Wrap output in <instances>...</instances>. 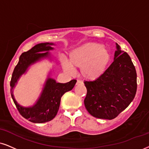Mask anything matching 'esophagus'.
I'll return each instance as SVG.
<instances>
[{"instance_id": "34e87169", "label": "esophagus", "mask_w": 149, "mask_h": 149, "mask_svg": "<svg viewBox=\"0 0 149 149\" xmlns=\"http://www.w3.org/2000/svg\"><path fill=\"white\" fill-rule=\"evenodd\" d=\"M76 84L77 85H79V84H83V82L81 80H78L76 82Z\"/></svg>"}]
</instances>
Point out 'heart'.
<instances>
[{"mask_svg": "<svg viewBox=\"0 0 149 149\" xmlns=\"http://www.w3.org/2000/svg\"><path fill=\"white\" fill-rule=\"evenodd\" d=\"M111 55L108 49L102 45L88 42L73 49L70 54V61L63 56L61 63L66 73H76V69L80 68L81 73L85 78L95 80L104 73L110 63Z\"/></svg>", "mask_w": 149, "mask_h": 149, "instance_id": "heart-1", "label": "heart"}]
</instances>
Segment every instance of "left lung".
Listing matches in <instances>:
<instances>
[{
	"mask_svg": "<svg viewBox=\"0 0 149 149\" xmlns=\"http://www.w3.org/2000/svg\"><path fill=\"white\" fill-rule=\"evenodd\" d=\"M114 61L102 76L85 81L87 93L84 103L92 116L100 119L116 118L134 99L137 73L131 58L116 43Z\"/></svg>",
	"mask_w": 149,
	"mask_h": 149,
	"instance_id": "8db88e82",
	"label": "left lung"
}]
</instances>
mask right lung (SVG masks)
<instances>
[{
  "label": "right lung",
  "instance_id": "obj_1",
  "mask_svg": "<svg viewBox=\"0 0 149 149\" xmlns=\"http://www.w3.org/2000/svg\"><path fill=\"white\" fill-rule=\"evenodd\" d=\"M53 45V43L49 42L40 43L27 52L22 53L19 58V61L15 67L11 79V95L18 112L23 118L33 123H44L54 119L59 109L61 97L66 92L71 91L76 83V80H72L67 83H58L53 78H48L40 97L33 107L20 106L14 99L12 89L18 78L30 65L39 61L41 58L48 57L49 55L48 51L54 49L51 47Z\"/></svg>",
  "mask_w": 149,
  "mask_h": 149
}]
</instances>
